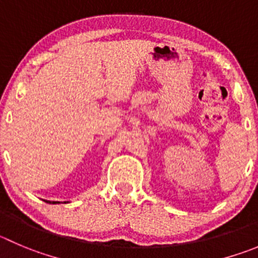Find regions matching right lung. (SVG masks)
<instances>
[{"label": "right lung", "instance_id": "right-lung-1", "mask_svg": "<svg viewBox=\"0 0 258 258\" xmlns=\"http://www.w3.org/2000/svg\"><path fill=\"white\" fill-rule=\"evenodd\" d=\"M47 202H48V201H47ZM49 204H50V202H49ZM52 204H57V202H56V201H53V202H52Z\"/></svg>", "mask_w": 258, "mask_h": 258}]
</instances>
